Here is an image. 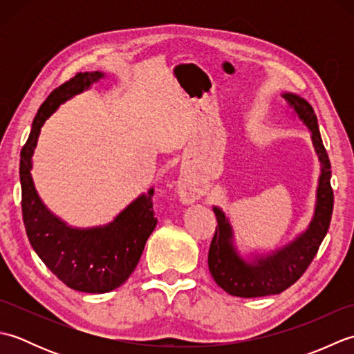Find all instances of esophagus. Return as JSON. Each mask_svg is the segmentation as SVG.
<instances>
[{"instance_id":"obj_1","label":"esophagus","mask_w":354,"mask_h":354,"mask_svg":"<svg viewBox=\"0 0 354 354\" xmlns=\"http://www.w3.org/2000/svg\"><path fill=\"white\" fill-rule=\"evenodd\" d=\"M179 193H181L183 199L187 202H192L196 198V189H193V185L187 178H181V181H179Z\"/></svg>"}]
</instances>
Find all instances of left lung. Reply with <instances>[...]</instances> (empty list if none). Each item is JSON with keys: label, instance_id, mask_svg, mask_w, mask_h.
<instances>
[{"label": "left lung", "instance_id": "8db88e82", "mask_svg": "<svg viewBox=\"0 0 354 354\" xmlns=\"http://www.w3.org/2000/svg\"><path fill=\"white\" fill-rule=\"evenodd\" d=\"M283 99L295 111L298 118L312 132L315 152L321 162V176L317 190V207L313 219L303 234L289 245L274 251L266 257L248 261L232 245V228L228 217L214 207L217 227L208 251V269L217 286L232 297L255 298L281 293L295 283L309 268L324 240L333 213V190L330 185L332 170L330 160L322 145L318 120L313 108L303 97L284 93Z\"/></svg>", "mask_w": 354, "mask_h": 354}]
</instances>
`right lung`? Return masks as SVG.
<instances>
[{
	"instance_id": "obj_1",
	"label": "right lung",
	"mask_w": 354,
	"mask_h": 354,
	"mask_svg": "<svg viewBox=\"0 0 354 354\" xmlns=\"http://www.w3.org/2000/svg\"><path fill=\"white\" fill-rule=\"evenodd\" d=\"M103 73H77L53 91L33 120L28 140L21 150L19 178L22 219L30 245L53 274L68 288L104 293L122 286L138 265L149 236L156 227L153 189L141 194L114 222L97 228H73L50 213L35 189L32 156L41 127L57 106L91 86Z\"/></svg>"
}]
</instances>
